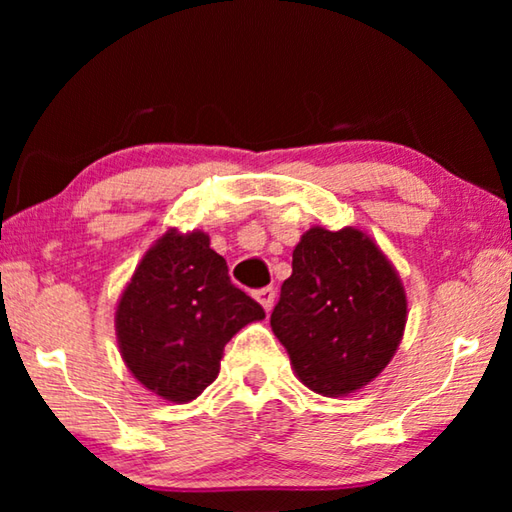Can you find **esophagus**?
<instances>
[{"instance_id": "obj_1", "label": "esophagus", "mask_w": 512, "mask_h": 512, "mask_svg": "<svg viewBox=\"0 0 512 512\" xmlns=\"http://www.w3.org/2000/svg\"><path fill=\"white\" fill-rule=\"evenodd\" d=\"M255 298H257L259 305H262V307H264V311L268 314V311L273 309V302H275V289H273V287L259 289V291L255 293Z\"/></svg>"}]
</instances>
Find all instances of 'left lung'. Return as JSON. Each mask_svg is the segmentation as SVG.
<instances>
[{
  "label": "left lung",
  "instance_id": "8db88e82",
  "mask_svg": "<svg viewBox=\"0 0 512 512\" xmlns=\"http://www.w3.org/2000/svg\"><path fill=\"white\" fill-rule=\"evenodd\" d=\"M406 314L400 273L375 239L352 225H314L293 250L271 327L309 391L345 397L388 366Z\"/></svg>",
  "mask_w": 512,
  "mask_h": 512
}]
</instances>
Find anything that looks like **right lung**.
I'll return each instance as SVG.
<instances>
[{"instance_id": "add662e5", "label": "right lung", "mask_w": 512, "mask_h": 512, "mask_svg": "<svg viewBox=\"0 0 512 512\" xmlns=\"http://www.w3.org/2000/svg\"><path fill=\"white\" fill-rule=\"evenodd\" d=\"M266 314L230 282L203 230L171 228L121 291L115 332L133 377L162 400H196L219 377L223 348Z\"/></svg>"}]
</instances>
